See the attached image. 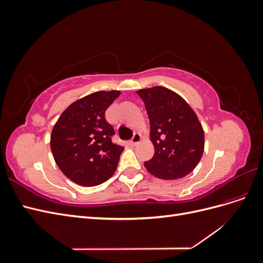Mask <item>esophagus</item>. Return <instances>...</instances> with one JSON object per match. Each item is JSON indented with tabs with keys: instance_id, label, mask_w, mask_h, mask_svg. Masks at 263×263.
<instances>
[{
	"instance_id": "34e87169",
	"label": "esophagus",
	"mask_w": 263,
	"mask_h": 263,
	"mask_svg": "<svg viewBox=\"0 0 263 263\" xmlns=\"http://www.w3.org/2000/svg\"><path fill=\"white\" fill-rule=\"evenodd\" d=\"M141 135L140 134H138V133H136L134 135V137L132 138V140H130V145H133V146H135V145H137V144H139V142L141 141Z\"/></svg>"
}]
</instances>
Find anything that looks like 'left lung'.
Here are the masks:
<instances>
[{
  "label": "left lung",
  "mask_w": 263,
  "mask_h": 263,
  "mask_svg": "<svg viewBox=\"0 0 263 263\" xmlns=\"http://www.w3.org/2000/svg\"><path fill=\"white\" fill-rule=\"evenodd\" d=\"M150 122V141L155 155L145 166L163 180L184 178L200 162L204 153V130L186 101L164 86L140 89Z\"/></svg>",
  "instance_id": "obj_1"
}]
</instances>
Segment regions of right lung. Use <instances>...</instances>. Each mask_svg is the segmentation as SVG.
I'll use <instances>...</instances> for the list:
<instances>
[{
    "label": "right lung",
    "instance_id": "right-lung-1",
    "mask_svg": "<svg viewBox=\"0 0 263 263\" xmlns=\"http://www.w3.org/2000/svg\"><path fill=\"white\" fill-rule=\"evenodd\" d=\"M121 92L98 91L79 99L54 124L50 148L65 176L82 186H95L113 176L124 147L112 142L114 129L105 110Z\"/></svg>",
    "mask_w": 263,
    "mask_h": 263
}]
</instances>
